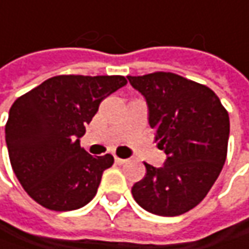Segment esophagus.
I'll list each match as a JSON object with an SVG mask.
<instances>
[{"label": "esophagus", "instance_id": "esophagus-1", "mask_svg": "<svg viewBox=\"0 0 249 249\" xmlns=\"http://www.w3.org/2000/svg\"><path fill=\"white\" fill-rule=\"evenodd\" d=\"M114 160H115V163H117V164H120V166H121V164H125V163H126V161H128V160H126V159H120V157H114Z\"/></svg>", "mask_w": 249, "mask_h": 249}]
</instances>
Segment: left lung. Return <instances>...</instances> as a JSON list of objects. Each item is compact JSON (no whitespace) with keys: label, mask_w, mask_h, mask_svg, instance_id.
Returning a JSON list of instances; mask_svg holds the SVG:
<instances>
[{"label":"left lung","mask_w":249,"mask_h":249,"mask_svg":"<svg viewBox=\"0 0 249 249\" xmlns=\"http://www.w3.org/2000/svg\"><path fill=\"white\" fill-rule=\"evenodd\" d=\"M128 81L143 96L149 125L167 156L161 167L145 163V178L132 187V196L153 214L179 216L202 202L222 171L229 113L209 88L171 72Z\"/></svg>","instance_id":"left-lung-1"}]
</instances>
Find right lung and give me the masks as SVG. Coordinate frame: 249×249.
I'll list each match as a JSON object with an SVG mask.
<instances>
[{"label":"right lung","instance_id":"obj_1","mask_svg":"<svg viewBox=\"0 0 249 249\" xmlns=\"http://www.w3.org/2000/svg\"><path fill=\"white\" fill-rule=\"evenodd\" d=\"M124 76L60 75L20 96L9 110L5 142L11 166L30 198L50 211L79 209L94 198L111 155L81 147L86 125Z\"/></svg>","mask_w":249,"mask_h":249}]
</instances>
